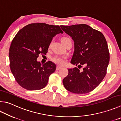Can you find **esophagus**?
I'll list each match as a JSON object with an SVG mask.
<instances>
[{"instance_id":"obj_1","label":"esophagus","mask_w":121,"mask_h":121,"mask_svg":"<svg viewBox=\"0 0 121 121\" xmlns=\"http://www.w3.org/2000/svg\"><path fill=\"white\" fill-rule=\"evenodd\" d=\"M61 68V67L60 66H59V65H57L56 68V70H58L60 69Z\"/></svg>"}]
</instances>
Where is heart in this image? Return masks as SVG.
Here are the masks:
<instances>
[{"label":"heart","instance_id":"obj_1","mask_svg":"<svg viewBox=\"0 0 121 121\" xmlns=\"http://www.w3.org/2000/svg\"><path fill=\"white\" fill-rule=\"evenodd\" d=\"M70 39L69 38H67V37H63V38H61V42H62V44L63 43L65 42V41L67 40H69ZM66 57L65 56H54V58L52 59V60L53 62L56 63V64L59 65H63L65 64V61H66Z\"/></svg>","mask_w":121,"mask_h":121}]
</instances>
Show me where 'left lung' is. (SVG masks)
<instances>
[{"label": "left lung", "mask_w": 121, "mask_h": 121, "mask_svg": "<svg viewBox=\"0 0 121 121\" xmlns=\"http://www.w3.org/2000/svg\"><path fill=\"white\" fill-rule=\"evenodd\" d=\"M65 33L74 41V50L71 63L82 67L68 69V76L63 79L67 91L75 94H86L93 91L106 74L109 53L106 39L102 33L86 24L61 25Z\"/></svg>", "instance_id": "1"}]
</instances>
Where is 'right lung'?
I'll list each match as a JSON object with an SVG mask.
<instances>
[{
  "label": "right lung",
  "mask_w": 121,
  "mask_h": 121,
  "mask_svg": "<svg viewBox=\"0 0 121 121\" xmlns=\"http://www.w3.org/2000/svg\"><path fill=\"white\" fill-rule=\"evenodd\" d=\"M58 25L32 23L16 34L9 48L10 68L17 83L29 91L44 88L49 76L56 69L51 61L43 65L37 61L39 54H45L52 39L63 33Z\"/></svg>",
  "instance_id": "add662e5"
}]
</instances>
